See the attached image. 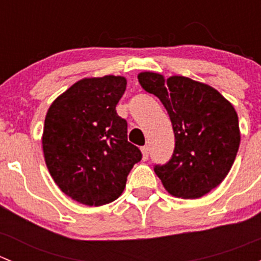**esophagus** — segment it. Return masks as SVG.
I'll list each match as a JSON object with an SVG mask.
<instances>
[{"instance_id":"esophagus-1","label":"esophagus","mask_w":261,"mask_h":261,"mask_svg":"<svg viewBox=\"0 0 261 261\" xmlns=\"http://www.w3.org/2000/svg\"><path fill=\"white\" fill-rule=\"evenodd\" d=\"M141 152H143V159L147 160V158H149V146L145 145L141 147Z\"/></svg>"}]
</instances>
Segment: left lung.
Segmentation results:
<instances>
[{
	"label": "left lung",
	"mask_w": 261,
	"mask_h": 261,
	"mask_svg": "<svg viewBox=\"0 0 261 261\" xmlns=\"http://www.w3.org/2000/svg\"><path fill=\"white\" fill-rule=\"evenodd\" d=\"M141 87L162 101L174 131L175 146L165 164L154 172L170 194L199 198L220 186L230 172L239 145V118L218 91L191 78L144 72Z\"/></svg>",
	"instance_id": "left-lung-1"
}]
</instances>
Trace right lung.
Returning a JSON list of instances; mask_svg holds the SVG:
<instances>
[{
  "mask_svg": "<svg viewBox=\"0 0 261 261\" xmlns=\"http://www.w3.org/2000/svg\"><path fill=\"white\" fill-rule=\"evenodd\" d=\"M125 89L120 75L84 78L48 110L43 133L46 167L63 193L82 204L117 199L143 158L127 141V122L116 112Z\"/></svg>",
  "mask_w": 261,
  "mask_h": 261,
  "instance_id": "obj_1",
  "label": "right lung"
}]
</instances>
